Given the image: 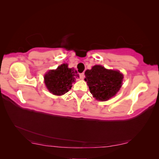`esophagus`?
<instances>
[{
  "instance_id": "1",
  "label": "esophagus",
  "mask_w": 159,
  "mask_h": 159,
  "mask_svg": "<svg viewBox=\"0 0 159 159\" xmlns=\"http://www.w3.org/2000/svg\"><path fill=\"white\" fill-rule=\"evenodd\" d=\"M80 78L81 80H84V78H85V75H84V73H81L80 74Z\"/></svg>"
}]
</instances>
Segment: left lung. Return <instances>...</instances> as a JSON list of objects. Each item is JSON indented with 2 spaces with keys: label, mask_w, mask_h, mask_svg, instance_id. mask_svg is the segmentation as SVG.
I'll return each mask as SVG.
<instances>
[{
  "label": "left lung",
  "mask_w": 159,
  "mask_h": 159,
  "mask_svg": "<svg viewBox=\"0 0 159 159\" xmlns=\"http://www.w3.org/2000/svg\"><path fill=\"white\" fill-rule=\"evenodd\" d=\"M84 79L90 93L99 101H107L116 95L122 85L123 75L118 70H107L95 65L85 71Z\"/></svg>",
  "instance_id": "left-lung-1"
}]
</instances>
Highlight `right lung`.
I'll return each mask as SVG.
<instances>
[{"mask_svg":"<svg viewBox=\"0 0 159 159\" xmlns=\"http://www.w3.org/2000/svg\"><path fill=\"white\" fill-rule=\"evenodd\" d=\"M74 68H69L67 64L60 65L56 70H50L44 75L46 87L50 92L56 95H62L69 91L72 84L79 78Z\"/></svg>","mask_w":159,"mask_h":159,"instance_id":"add662e5","label":"right lung"}]
</instances>
